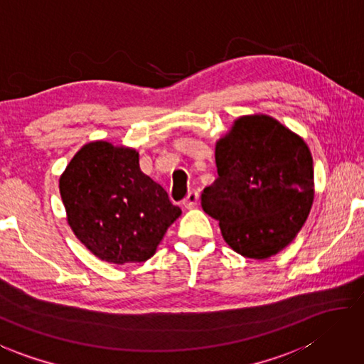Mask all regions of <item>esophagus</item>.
Masks as SVG:
<instances>
[{
	"mask_svg": "<svg viewBox=\"0 0 364 364\" xmlns=\"http://www.w3.org/2000/svg\"><path fill=\"white\" fill-rule=\"evenodd\" d=\"M197 203H199V193H197V191H191V193L186 196V199L183 200V207L191 210L197 207Z\"/></svg>",
	"mask_w": 364,
	"mask_h": 364,
	"instance_id": "34e87169",
	"label": "esophagus"
}]
</instances>
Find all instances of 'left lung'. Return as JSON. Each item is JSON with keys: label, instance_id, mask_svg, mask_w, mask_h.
<instances>
[{"label": "left lung", "instance_id": "1", "mask_svg": "<svg viewBox=\"0 0 364 364\" xmlns=\"http://www.w3.org/2000/svg\"><path fill=\"white\" fill-rule=\"evenodd\" d=\"M218 178L202 208L220 223L228 245L269 259L294 240L312 208L314 161L301 135L272 116L237 117L215 144Z\"/></svg>", "mask_w": 364, "mask_h": 364}]
</instances>
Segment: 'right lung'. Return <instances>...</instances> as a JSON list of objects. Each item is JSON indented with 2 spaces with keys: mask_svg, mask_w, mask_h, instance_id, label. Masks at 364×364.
Listing matches in <instances>:
<instances>
[{
  "mask_svg": "<svg viewBox=\"0 0 364 364\" xmlns=\"http://www.w3.org/2000/svg\"><path fill=\"white\" fill-rule=\"evenodd\" d=\"M68 226L98 259L148 261L181 208L140 168L135 148L107 140L77 151L58 180Z\"/></svg>",
  "mask_w": 364,
  "mask_h": 364,
  "instance_id": "add662e5",
  "label": "right lung"
}]
</instances>
